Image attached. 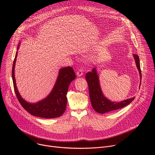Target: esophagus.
Instances as JSON below:
<instances>
[{"label":"esophagus","instance_id":"34e87169","mask_svg":"<svg viewBox=\"0 0 155 155\" xmlns=\"http://www.w3.org/2000/svg\"><path fill=\"white\" fill-rule=\"evenodd\" d=\"M77 75L78 77H81L83 75V70L82 69H79L77 72Z\"/></svg>","mask_w":155,"mask_h":155}]
</instances>
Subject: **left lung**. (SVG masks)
<instances>
[{
	"label": "left lung",
	"instance_id": "1",
	"mask_svg": "<svg viewBox=\"0 0 155 155\" xmlns=\"http://www.w3.org/2000/svg\"><path fill=\"white\" fill-rule=\"evenodd\" d=\"M134 58L136 61L137 69L139 71L140 78H142L139 57L138 55L134 54ZM86 80L87 81L88 87H89L90 97L93 108L96 112L99 114H104L108 112L114 111L115 110L124 107L129 104L135 98L132 97L120 102H111L107 99L104 97L102 93L99 77L95 68L93 69L91 72H88L86 74Z\"/></svg>",
	"mask_w": 155,
	"mask_h": 155
}]
</instances>
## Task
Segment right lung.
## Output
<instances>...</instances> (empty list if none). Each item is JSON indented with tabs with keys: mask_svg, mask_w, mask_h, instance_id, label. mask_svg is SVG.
I'll list each match as a JSON object with an SVG mask.
<instances>
[{
	"mask_svg": "<svg viewBox=\"0 0 155 155\" xmlns=\"http://www.w3.org/2000/svg\"><path fill=\"white\" fill-rule=\"evenodd\" d=\"M16 56L17 53L13 64L12 79L16 96L22 107L30 114L38 117L54 118L61 117L64 114L67 105L68 99L66 96L69 84L76 78L72 68L67 67L61 69L56 84L49 96L36 104H30L23 99L17 90L14 73Z\"/></svg>",
	"mask_w": 155,
	"mask_h": 155,
	"instance_id": "right-lung-1",
	"label": "right lung"
}]
</instances>
